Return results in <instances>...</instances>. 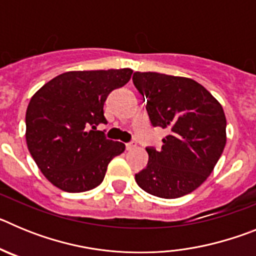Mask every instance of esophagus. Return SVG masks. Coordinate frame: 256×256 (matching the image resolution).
<instances>
[{"instance_id":"obj_1","label":"esophagus","mask_w":256,"mask_h":256,"mask_svg":"<svg viewBox=\"0 0 256 256\" xmlns=\"http://www.w3.org/2000/svg\"><path fill=\"white\" fill-rule=\"evenodd\" d=\"M126 150L130 151V150H133V148H137V144H136V142H128V144H126Z\"/></svg>"}]
</instances>
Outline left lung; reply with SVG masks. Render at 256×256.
<instances>
[{
  "label": "left lung",
  "mask_w": 256,
  "mask_h": 256,
  "mask_svg": "<svg viewBox=\"0 0 256 256\" xmlns=\"http://www.w3.org/2000/svg\"><path fill=\"white\" fill-rule=\"evenodd\" d=\"M133 83L148 100L154 126L168 130L162 150L148 148V166L136 174L144 191L177 198L206 180L226 146V115L220 104L194 79L166 74H133Z\"/></svg>",
  "instance_id": "left-lung-1"
}]
</instances>
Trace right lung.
<instances>
[{"instance_id": "right-lung-1", "label": "right lung", "mask_w": 256, "mask_h": 256, "mask_svg": "<svg viewBox=\"0 0 256 256\" xmlns=\"http://www.w3.org/2000/svg\"><path fill=\"white\" fill-rule=\"evenodd\" d=\"M133 70L66 72L30 98L26 114L28 150L44 177L66 192L100 184L108 162L126 144L97 130L106 124L104 104L115 88L130 82Z\"/></svg>"}]
</instances>
